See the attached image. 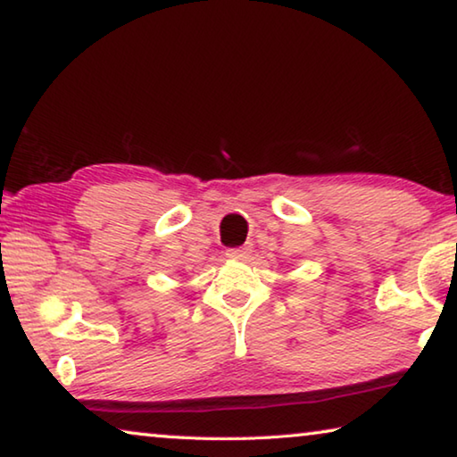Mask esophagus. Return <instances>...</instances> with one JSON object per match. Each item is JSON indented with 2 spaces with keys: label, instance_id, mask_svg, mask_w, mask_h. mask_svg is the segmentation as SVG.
Listing matches in <instances>:
<instances>
[{
  "label": "esophagus",
  "instance_id": "esophagus-1",
  "mask_svg": "<svg viewBox=\"0 0 457 457\" xmlns=\"http://www.w3.org/2000/svg\"><path fill=\"white\" fill-rule=\"evenodd\" d=\"M247 253H250V247L244 245V247H229L228 250V258H234V260H242L245 258Z\"/></svg>",
  "mask_w": 457,
  "mask_h": 457
}]
</instances>
